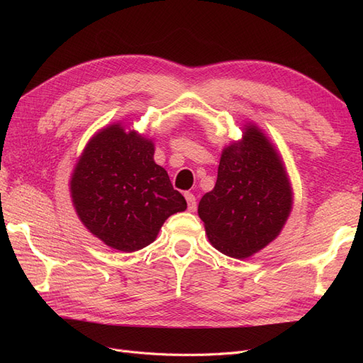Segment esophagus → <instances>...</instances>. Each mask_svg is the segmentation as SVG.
I'll return each mask as SVG.
<instances>
[{
	"label": "esophagus",
	"instance_id": "34e87169",
	"mask_svg": "<svg viewBox=\"0 0 363 363\" xmlns=\"http://www.w3.org/2000/svg\"><path fill=\"white\" fill-rule=\"evenodd\" d=\"M184 199H186V201H188V211L189 212H195L196 211V199H195V195L191 194V192H186L184 194Z\"/></svg>",
	"mask_w": 363,
	"mask_h": 363
}]
</instances>
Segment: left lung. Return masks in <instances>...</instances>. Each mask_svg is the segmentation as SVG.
<instances>
[{
    "mask_svg": "<svg viewBox=\"0 0 363 363\" xmlns=\"http://www.w3.org/2000/svg\"><path fill=\"white\" fill-rule=\"evenodd\" d=\"M292 208V188L277 150L256 125L223 150L215 188L199 204L212 245L245 259L279 236Z\"/></svg>",
    "mask_w": 363,
    "mask_h": 363,
    "instance_id": "obj_1",
    "label": "left lung"
}]
</instances>
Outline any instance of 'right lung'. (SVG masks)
Returning <instances> with one entry per match:
<instances>
[{
  "label": "right lung",
  "instance_id": "1",
  "mask_svg": "<svg viewBox=\"0 0 363 363\" xmlns=\"http://www.w3.org/2000/svg\"><path fill=\"white\" fill-rule=\"evenodd\" d=\"M152 157V140L121 124L100 130L84 147L71 196L83 225L106 245L124 252L144 248L171 215L188 207Z\"/></svg>",
  "mask_w": 363,
  "mask_h": 363
}]
</instances>
